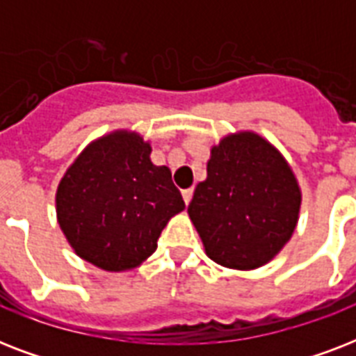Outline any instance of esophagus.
Masks as SVG:
<instances>
[{"mask_svg":"<svg viewBox=\"0 0 356 356\" xmlns=\"http://www.w3.org/2000/svg\"><path fill=\"white\" fill-rule=\"evenodd\" d=\"M192 195H194V190H192V188L183 190V200H184V203H186V205H188L190 201H192Z\"/></svg>","mask_w":356,"mask_h":356,"instance_id":"obj_1","label":"esophagus"}]
</instances>
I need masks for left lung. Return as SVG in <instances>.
Listing matches in <instances>:
<instances>
[{"label":"left lung","mask_w":356,"mask_h":356,"mask_svg":"<svg viewBox=\"0 0 356 356\" xmlns=\"http://www.w3.org/2000/svg\"><path fill=\"white\" fill-rule=\"evenodd\" d=\"M299 207L292 168L268 140L245 131L212 147L207 179L195 186L188 214L214 262L254 270L290 240Z\"/></svg>","instance_id":"left-lung-1"}]
</instances>
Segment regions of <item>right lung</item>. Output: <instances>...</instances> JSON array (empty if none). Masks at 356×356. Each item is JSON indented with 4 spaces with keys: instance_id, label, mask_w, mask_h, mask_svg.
I'll use <instances>...</instances> for the list:
<instances>
[{
    "instance_id": "add662e5",
    "label": "right lung",
    "mask_w": 356,
    "mask_h": 356,
    "mask_svg": "<svg viewBox=\"0 0 356 356\" xmlns=\"http://www.w3.org/2000/svg\"><path fill=\"white\" fill-rule=\"evenodd\" d=\"M149 155L140 134L116 131L92 142L64 173L58 225L81 259L123 271L155 253L162 229L184 201L170 168L155 166Z\"/></svg>"
}]
</instances>
